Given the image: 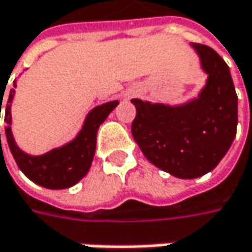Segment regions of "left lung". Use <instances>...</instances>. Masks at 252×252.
<instances>
[{
    "instance_id": "8db88e82",
    "label": "left lung",
    "mask_w": 252,
    "mask_h": 252,
    "mask_svg": "<svg viewBox=\"0 0 252 252\" xmlns=\"http://www.w3.org/2000/svg\"><path fill=\"white\" fill-rule=\"evenodd\" d=\"M208 75L197 98L182 105L131 99L137 108L131 132L156 167L179 179L214 170L231 147L238 124V96L228 64L205 44L192 43Z\"/></svg>"
}]
</instances>
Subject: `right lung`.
<instances>
[{"label":"right lung","instance_id":"add662e5","mask_svg":"<svg viewBox=\"0 0 252 252\" xmlns=\"http://www.w3.org/2000/svg\"><path fill=\"white\" fill-rule=\"evenodd\" d=\"M14 80V88H15ZM11 89L7 106H5V135L8 147L18 169L32 182L47 189H67L76 185L82 177L89 172L96 149V132L98 128L106 120V117L118 105V101L102 103L95 106L85 118V123L78 135L67 144L47 151L41 156H32L24 153L15 144L11 131V103L14 98ZM2 105V103H1ZM0 105V114H1ZM1 143V134H0Z\"/></svg>","mask_w":252,"mask_h":252}]
</instances>
